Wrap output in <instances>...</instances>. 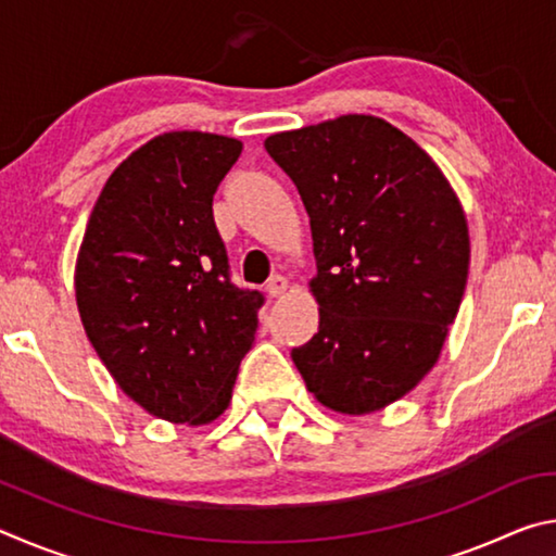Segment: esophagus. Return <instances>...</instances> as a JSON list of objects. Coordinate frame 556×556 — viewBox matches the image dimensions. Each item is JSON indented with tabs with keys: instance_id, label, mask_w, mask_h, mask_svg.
<instances>
[{
	"instance_id": "1",
	"label": "esophagus",
	"mask_w": 556,
	"mask_h": 556,
	"mask_svg": "<svg viewBox=\"0 0 556 556\" xmlns=\"http://www.w3.org/2000/svg\"><path fill=\"white\" fill-rule=\"evenodd\" d=\"M287 289H289V279H287V277H281V275H275V277H271V279H269V285H267L269 296H275V299L285 296V294H287Z\"/></svg>"
}]
</instances>
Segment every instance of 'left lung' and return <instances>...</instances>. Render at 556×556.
<instances>
[{
	"label": "left lung",
	"mask_w": 556,
	"mask_h": 556,
	"mask_svg": "<svg viewBox=\"0 0 556 556\" xmlns=\"http://www.w3.org/2000/svg\"><path fill=\"white\" fill-rule=\"evenodd\" d=\"M312 223L318 331L291 351L306 390L338 414L397 402L434 368L466 291L470 238L448 178L375 115L265 139Z\"/></svg>",
	"instance_id": "obj_1"
}]
</instances>
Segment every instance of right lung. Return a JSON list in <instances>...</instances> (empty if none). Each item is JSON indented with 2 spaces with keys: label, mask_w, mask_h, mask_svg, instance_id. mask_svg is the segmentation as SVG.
I'll use <instances>...</instances> for the list:
<instances>
[{
  "label": "right lung",
  "mask_w": 556,
  "mask_h": 556,
  "mask_svg": "<svg viewBox=\"0 0 556 556\" xmlns=\"http://www.w3.org/2000/svg\"><path fill=\"white\" fill-rule=\"evenodd\" d=\"M240 152L211 131L149 139L108 178L75 262L88 341L119 390L172 425L218 419L255 343L265 296L230 285L213 220Z\"/></svg>",
  "instance_id": "right-lung-1"
}]
</instances>
